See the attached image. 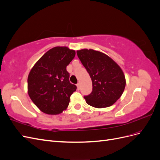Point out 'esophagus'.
<instances>
[{
  "label": "esophagus",
  "instance_id": "1",
  "mask_svg": "<svg viewBox=\"0 0 160 160\" xmlns=\"http://www.w3.org/2000/svg\"><path fill=\"white\" fill-rule=\"evenodd\" d=\"M77 89H80V88H81V84H80V83H77Z\"/></svg>",
  "mask_w": 160,
  "mask_h": 160
}]
</instances>
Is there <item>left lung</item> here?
Listing matches in <instances>:
<instances>
[{
	"instance_id": "left-lung-1",
	"label": "left lung",
	"mask_w": 160,
	"mask_h": 160,
	"mask_svg": "<svg viewBox=\"0 0 160 160\" xmlns=\"http://www.w3.org/2000/svg\"><path fill=\"white\" fill-rule=\"evenodd\" d=\"M77 56L90 75L93 89L84 96L86 103L97 108L112 105L122 96L125 79L120 67L104 53L93 49L77 51Z\"/></svg>"
}]
</instances>
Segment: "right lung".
<instances>
[{
	"label": "right lung",
	"instance_id": "right-lung-1",
	"mask_svg": "<svg viewBox=\"0 0 160 160\" xmlns=\"http://www.w3.org/2000/svg\"><path fill=\"white\" fill-rule=\"evenodd\" d=\"M75 51L66 47H55L43 55L28 77V93L43 113L57 115L68 107L77 86L70 83L67 66Z\"/></svg>",
	"mask_w": 160,
	"mask_h": 160
}]
</instances>
